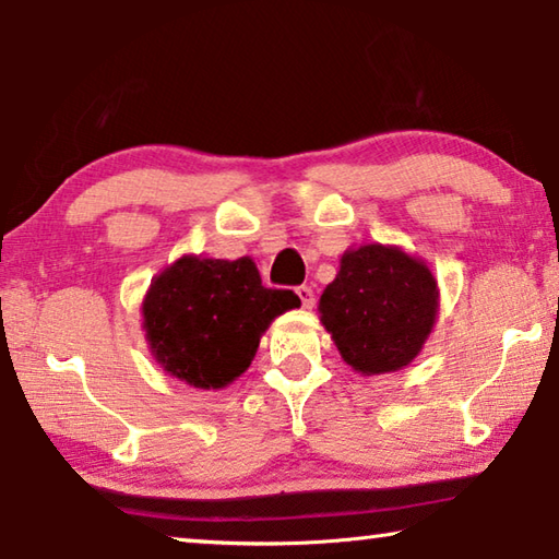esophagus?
Wrapping results in <instances>:
<instances>
[{
	"label": "esophagus",
	"mask_w": 559,
	"mask_h": 559,
	"mask_svg": "<svg viewBox=\"0 0 559 559\" xmlns=\"http://www.w3.org/2000/svg\"><path fill=\"white\" fill-rule=\"evenodd\" d=\"M296 293H298V298H300V302H302V308H313V306H316V293H313V288H310V286H298Z\"/></svg>",
	"instance_id": "obj_1"
}]
</instances>
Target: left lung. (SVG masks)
<instances>
[{"label": "left lung", "instance_id": "8db88e82", "mask_svg": "<svg viewBox=\"0 0 559 559\" xmlns=\"http://www.w3.org/2000/svg\"><path fill=\"white\" fill-rule=\"evenodd\" d=\"M318 310L355 372L386 374L421 353L437 323L439 286L427 263L400 246L365 243L343 253Z\"/></svg>", "mask_w": 559, "mask_h": 559}]
</instances>
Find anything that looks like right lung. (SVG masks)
I'll return each mask as SVG.
<instances>
[{
	"mask_svg": "<svg viewBox=\"0 0 559 559\" xmlns=\"http://www.w3.org/2000/svg\"><path fill=\"white\" fill-rule=\"evenodd\" d=\"M300 306L293 290L261 286L249 257H182L143 300V328L159 365L197 390H222L249 370L271 320Z\"/></svg>",
	"mask_w": 559,
	"mask_h": 559,
	"instance_id": "obj_1",
	"label": "right lung"
}]
</instances>
